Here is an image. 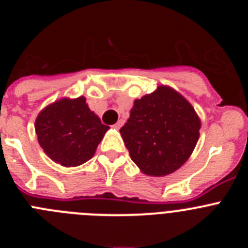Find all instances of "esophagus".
<instances>
[{"mask_svg": "<svg viewBox=\"0 0 248 248\" xmlns=\"http://www.w3.org/2000/svg\"><path fill=\"white\" fill-rule=\"evenodd\" d=\"M123 124H124V120H122V119H120L119 122H118V123H115V125H114V126H115V128H117V129H119V128H122V126H123Z\"/></svg>", "mask_w": 248, "mask_h": 248, "instance_id": "34e87169", "label": "esophagus"}]
</instances>
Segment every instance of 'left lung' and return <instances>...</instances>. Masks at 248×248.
Wrapping results in <instances>:
<instances>
[{
	"instance_id": "obj_1",
	"label": "left lung",
	"mask_w": 248,
	"mask_h": 248,
	"mask_svg": "<svg viewBox=\"0 0 248 248\" xmlns=\"http://www.w3.org/2000/svg\"><path fill=\"white\" fill-rule=\"evenodd\" d=\"M200 126L191 104L176 91L161 85L135 100L120 134L131 160L144 174L165 176L189 159Z\"/></svg>"
}]
</instances>
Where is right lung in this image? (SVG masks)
I'll list each match as a JSON object with an SVG mask.
<instances>
[{
  "mask_svg": "<svg viewBox=\"0 0 248 248\" xmlns=\"http://www.w3.org/2000/svg\"><path fill=\"white\" fill-rule=\"evenodd\" d=\"M34 128L39 145L50 159L63 166H78L93 156L109 126L79 97L48 105L38 114Z\"/></svg>",
  "mask_w": 248,
  "mask_h": 248,
  "instance_id": "1",
  "label": "right lung"
}]
</instances>
